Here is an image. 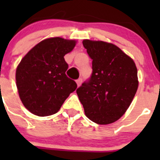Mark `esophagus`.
Segmentation results:
<instances>
[{
  "label": "esophagus",
  "mask_w": 160,
  "mask_h": 160,
  "mask_svg": "<svg viewBox=\"0 0 160 160\" xmlns=\"http://www.w3.org/2000/svg\"><path fill=\"white\" fill-rule=\"evenodd\" d=\"M82 82V78H78L76 80V82H77V85H78V87H79L80 85H81Z\"/></svg>",
  "instance_id": "34e87169"
}]
</instances>
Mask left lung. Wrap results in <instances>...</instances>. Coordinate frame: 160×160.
Wrapping results in <instances>:
<instances>
[{"label": "left lung", "instance_id": "obj_1", "mask_svg": "<svg viewBox=\"0 0 160 160\" xmlns=\"http://www.w3.org/2000/svg\"><path fill=\"white\" fill-rule=\"evenodd\" d=\"M82 44L92 59L93 71L76 92L89 119L102 125L112 123L123 115L135 97L137 68L113 44L90 40Z\"/></svg>", "mask_w": 160, "mask_h": 160}]
</instances>
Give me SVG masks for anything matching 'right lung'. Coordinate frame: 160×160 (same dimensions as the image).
Instances as JSON below:
<instances>
[{
    "instance_id": "obj_1",
    "label": "right lung",
    "mask_w": 160,
    "mask_h": 160,
    "mask_svg": "<svg viewBox=\"0 0 160 160\" xmlns=\"http://www.w3.org/2000/svg\"><path fill=\"white\" fill-rule=\"evenodd\" d=\"M73 40L48 38L39 42L21 61L16 71L20 98L25 108L38 116L56 114L77 88L66 76L64 59L75 46Z\"/></svg>"
}]
</instances>
